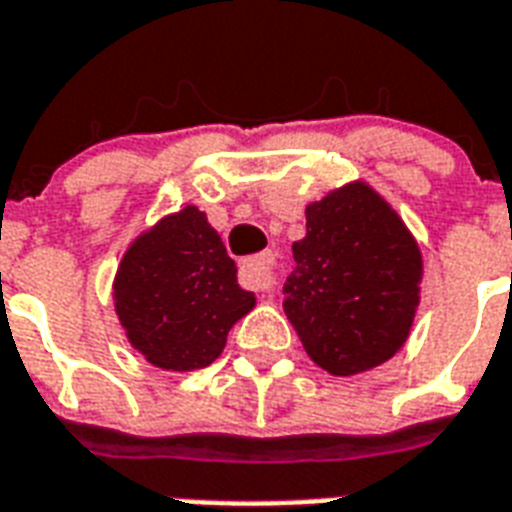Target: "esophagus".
I'll return each instance as SVG.
<instances>
[{
  "mask_svg": "<svg viewBox=\"0 0 512 512\" xmlns=\"http://www.w3.org/2000/svg\"><path fill=\"white\" fill-rule=\"evenodd\" d=\"M240 283L251 291H272L275 288V256L259 253L253 259H245L240 267Z\"/></svg>",
  "mask_w": 512,
  "mask_h": 512,
  "instance_id": "34e87169",
  "label": "esophagus"
}]
</instances>
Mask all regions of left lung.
<instances>
[{
  "mask_svg": "<svg viewBox=\"0 0 512 512\" xmlns=\"http://www.w3.org/2000/svg\"><path fill=\"white\" fill-rule=\"evenodd\" d=\"M293 261L283 310L328 374L368 371L406 344L422 253L382 194L352 181L307 205V237L293 243Z\"/></svg>",
  "mask_w": 512,
  "mask_h": 512,
  "instance_id": "obj_1",
  "label": "left lung"
}]
</instances>
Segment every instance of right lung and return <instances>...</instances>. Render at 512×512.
<instances>
[{"mask_svg":"<svg viewBox=\"0 0 512 512\" xmlns=\"http://www.w3.org/2000/svg\"><path fill=\"white\" fill-rule=\"evenodd\" d=\"M253 304L219 232L194 205L138 235L114 277V310L128 342L165 371L211 366Z\"/></svg>","mask_w":512,"mask_h":512,"instance_id":"add662e5","label":"right lung"}]
</instances>
